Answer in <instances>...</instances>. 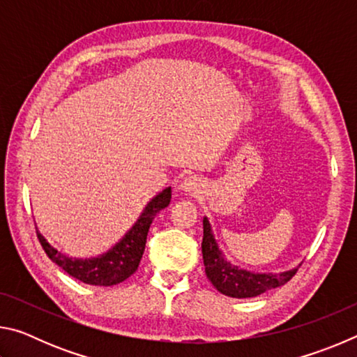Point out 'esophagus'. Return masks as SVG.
Segmentation results:
<instances>
[{"label":"esophagus","mask_w":357,"mask_h":357,"mask_svg":"<svg viewBox=\"0 0 357 357\" xmlns=\"http://www.w3.org/2000/svg\"><path fill=\"white\" fill-rule=\"evenodd\" d=\"M202 181L195 176H187L184 178L183 183H181V189L185 193H197L202 189Z\"/></svg>","instance_id":"obj_1"}]
</instances>
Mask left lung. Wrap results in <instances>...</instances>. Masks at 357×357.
<instances>
[{
    "label": "left lung",
    "instance_id": "obj_1",
    "mask_svg": "<svg viewBox=\"0 0 357 357\" xmlns=\"http://www.w3.org/2000/svg\"><path fill=\"white\" fill-rule=\"evenodd\" d=\"M203 263L204 273L213 283L217 291L229 296V298H255L268 289L285 285L296 274L298 268H293L283 273H250V271L239 269L223 257L219 244L214 238L213 227L208 220V217H203Z\"/></svg>",
    "mask_w": 357,
    "mask_h": 357
}]
</instances>
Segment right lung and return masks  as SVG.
Returning a JSON list of instances; mask_svg holds the SVG:
<instances>
[{"label": "right lung", "instance_id": "1", "mask_svg": "<svg viewBox=\"0 0 357 357\" xmlns=\"http://www.w3.org/2000/svg\"><path fill=\"white\" fill-rule=\"evenodd\" d=\"M172 200V187H165L164 190L157 193L138 217L137 222L132 225L128 233L121 238L112 249L105 253L91 258H72L66 253L55 249L48 241L42 236L39 229V243L45 250L47 257L59 268L64 269L74 279L80 280L88 285L96 287H112L116 283L124 282L135 273L140 259L143 257L144 245H146V236L151 223L159 211L167 208Z\"/></svg>", "mask_w": 357, "mask_h": 357}]
</instances>
